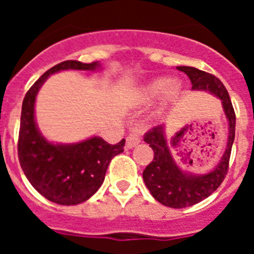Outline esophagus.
<instances>
[{
  "label": "esophagus",
  "mask_w": 254,
  "mask_h": 254,
  "mask_svg": "<svg viewBox=\"0 0 254 254\" xmlns=\"http://www.w3.org/2000/svg\"><path fill=\"white\" fill-rule=\"evenodd\" d=\"M140 141H141L140 134H138V133H131L128 137H127L126 147H127V149H132V147H134L136 145H138V143H140Z\"/></svg>",
  "instance_id": "obj_1"
}]
</instances>
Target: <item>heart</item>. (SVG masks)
<instances>
[{
	"mask_svg": "<svg viewBox=\"0 0 254 254\" xmlns=\"http://www.w3.org/2000/svg\"><path fill=\"white\" fill-rule=\"evenodd\" d=\"M182 84L177 78L155 77L138 87L134 94V103L138 105H150L159 99L163 107H167L179 96Z\"/></svg>",
	"mask_w": 254,
	"mask_h": 254,
	"instance_id": "b5f03b06",
	"label": "heart"
}]
</instances>
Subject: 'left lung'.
<instances>
[{
	"label": "left lung",
	"instance_id": "left-lung-1",
	"mask_svg": "<svg viewBox=\"0 0 254 254\" xmlns=\"http://www.w3.org/2000/svg\"><path fill=\"white\" fill-rule=\"evenodd\" d=\"M177 68L190 77L192 90L206 91L221 100L228 121L225 151L214 169L203 174L186 172L177 164L168 145L165 126H156L145 134L143 141L149 143L154 151V159L142 173L147 190L161 205L183 208L207 198L223 183L228 173L229 159L235 137V113L228 90L216 76L190 66H178Z\"/></svg>",
	"mask_w": 254,
	"mask_h": 254
}]
</instances>
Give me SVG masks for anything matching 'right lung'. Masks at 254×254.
<instances>
[{
    "mask_svg": "<svg viewBox=\"0 0 254 254\" xmlns=\"http://www.w3.org/2000/svg\"><path fill=\"white\" fill-rule=\"evenodd\" d=\"M99 68V62H61L38 78L22 102L17 143L20 165L31 186L58 205H78L90 198L103 185L112 159L123 152L126 140L111 145L99 136H91L80 142H51L39 131L35 121L38 91L53 73L67 69L98 71Z\"/></svg>",
    "mask_w": 254,
    "mask_h": 254,
    "instance_id": "add662e5",
    "label": "right lung"
}]
</instances>
